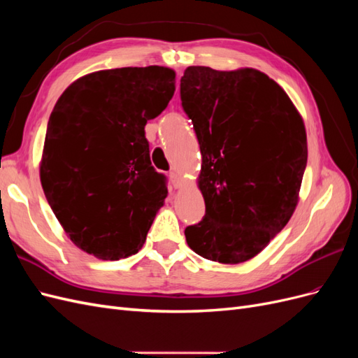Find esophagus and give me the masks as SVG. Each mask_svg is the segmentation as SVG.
<instances>
[{"label": "esophagus", "mask_w": 358, "mask_h": 358, "mask_svg": "<svg viewBox=\"0 0 358 358\" xmlns=\"http://www.w3.org/2000/svg\"><path fill=\"white\" fill-rule=\"evenodd\" d=\"M170 180H171L173 187H175V188H180L182 187V180H180V178H179V175H178L176 171H170Z\"/></svg>", "instance_id": "34e87169"}]
</instances>
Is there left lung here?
Segmentation results:
<instances>
[{
    "label": "left lung",
    "mask_w": 358,
    "mask_h": 358,
    "mask_svg": "<svg viewBox=\"0 0 358 358\" xmlns=\"http://www.w3.org/2000/svg\"><path fill=\"white\" fill-rule=\"evenodd\" d=\"M180 100L201 152L204 218L185 229L200 257L222 264L254 258L296 210L308 140L287 92L255 69L188 67Z\"/></svg>",
    "instance_id": "8db88e82"
}]
</instances>
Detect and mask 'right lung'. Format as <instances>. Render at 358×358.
Here are the masks:
<instances>
[{
	"label": "right lung",
	"instance_id": "1",
	"mask_svg": "<svg viewBox=\"0 0 358 358\" xmlns=\"http://www.w3.org/2000/svg\"><path fill=\"white\" fill-rule=\"evenodd\" d=\"M175 78L159 66L94 71L74 80L53 107L40 180L82 251L115 262L142 249L169 192L150 164L145 125L167 107Z\"/></svg>",
	"mask_w": 358,
	"mask_h": 358
}]
</instances>
